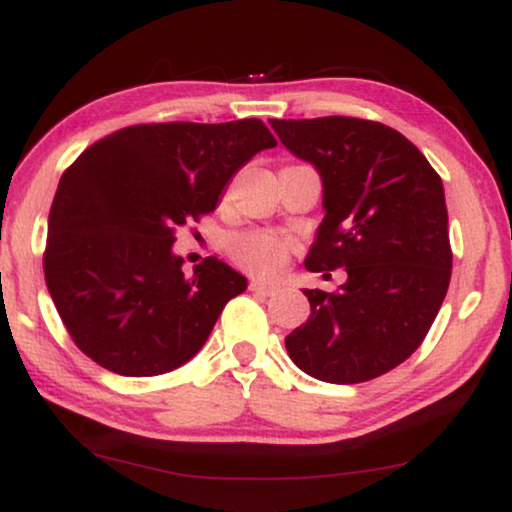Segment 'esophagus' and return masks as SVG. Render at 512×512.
Wrapping results in <instances>:
<instances>
[{"instance_id": "obj_1", "label": "esophagus", "mask_w": 512, "mask_h": 512, "mask_svg": "<svg viewBox=\"0 0 512 512\" xmlns=\"http://www.w3.org/2000/svg\"><path fill=\"white\" fill-rule=\"evenodd\" d=\"M249 291L254 293H261V296H272V293L277 291L275 284H265V282H258V279H251L249 282Z\"/></svg>"}]
</instances>
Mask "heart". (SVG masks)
I'll use <instances>...</instances> for the list:
<instances>
[{"label":"heart","instance_id":"heart-1","mask_svg":"<svg viewBox=\"0 0 512 512\" xmlns=\"http://www.w3.org/2000/svg\"><path fill=\"white\" fill-rule=\"evenodd\" d=\"M293 242L270 230H247L228 240V251L242 268L254 275H275L289 261Z\"/></svg>","mask_w":512,"mask_h":512}]
</instances>
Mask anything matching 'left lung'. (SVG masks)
I'll return each mask as SVG.
<instances>
[{
    "instance_id": "1",
    "label": "left lung",
    "mask_w": 512,
    "mask_h": 512,
    "mask_svg": "<svg viewBox=\"0 0 512 512\" xmlns=\"http://www.w3.org/2000/svg\"><path fill=\"white\" fill-rule=\"evenodd\" d=\"M270 125L324 181L326 216L305 268L347 272L338 291L305 289L312 314L286 335V352L321 382L389 373L422 345L450 286L443 181L384 123L324 116Z\"/></svg>"
}]
</instances>
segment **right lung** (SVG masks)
Segmentation results:
<instances>
[{"label":"right lung","instance_id":"right-lung-1","mask_svg":"<svg viewBox=\"0 0 512 512\" xmlns=\"http://www.w3.org/2000/svg\"><path fill=\"white\" fill-rule=\"evenodd\" d=\"M277 139L258 118L142 123L88 146L48 214L44 275L74 345L111 373L163 375L193 359L247 279L209 256L184 275L172 244Z\"/></svg>","mask_w":512,"mask_h":512}]
</instances>
